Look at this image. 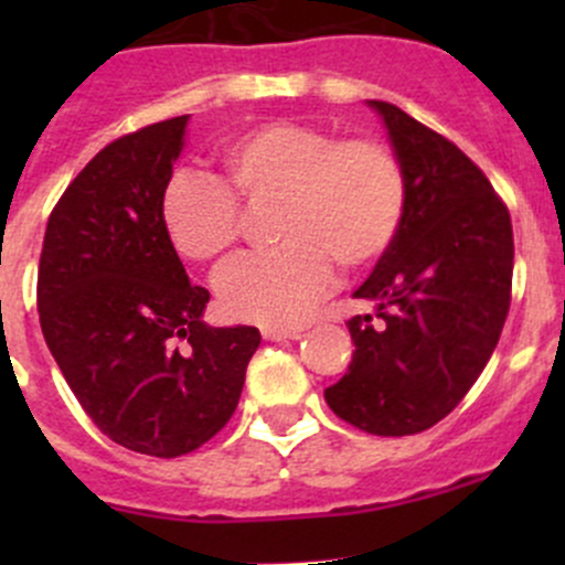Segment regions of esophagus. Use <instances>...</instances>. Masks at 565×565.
Segmentation results:
<instances>
[{
  "instance_id": "obj_1",
  "label": "esophagus",
  "mask_w": 565,
  "mask_h": 565,
  "mask_svg": "<svg viewBox=\"0 0 565 565\" xmlns=\"http://www.w3.org/2000/svg\"><path fill=\"white\" fill-rule=\"evenodd\" d=\"M267 341H287V339H300L298 330H284V328H265L262 330Z\"/></svg>"
}]
</instances>
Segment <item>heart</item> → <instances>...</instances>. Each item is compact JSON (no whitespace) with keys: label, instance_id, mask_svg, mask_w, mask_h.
Listing matches in <instances>:
<instances>
[{"label":"heart","instance_id":"heart-1","mask_svg":"<svg viewBox=\"0 0 565 565\" xmlns=\"http://www.w3.org/2000/svg\"><path fill=\"white\" fill-rule=\"evenodd\" d=\"M226 182L177 174L163 188L161 224L191 262H218L241 237V202H278L273 232L284 246L243 256L215 278L221 309L243 322L300 324L344 270L374 265L396 241L407 177L377 139H335L315 125L267 122L230 141Z\"/></svg>","mask_w":565,"mask_h":565}]
</instances>
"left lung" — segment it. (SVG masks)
Segmentation results:
<instances>
[{
  "label": "left lung",
  "mask_w": 565,
  "mask_h": 565,
  "mask_svg": "<svg viewBox=\"0 0 565 565\" xmlns=\"http://www.w3.org/2000/svg\"><path fill=\"white\" fill-rule=\"evenodd\" d=\"M369 106L404 167L407 210L355 289L380 322H347L355 352L324 402L369 435L404 437L446 418L492 358L511 303L514 232L492 182L454 141L385 100Z\"/></svg>",
  "instance_id": "1"
}]
</instances>
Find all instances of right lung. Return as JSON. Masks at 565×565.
I'll return each instance as SVG.
<instances>
[{"label": "right lung", "mask_w": 565, "mask_h": 565, "mask_svg": "<svg viewBox=\"0 0 565 565\" xmlns=\"http://www.w3.org/2000/svg\"><path fill=\"white\" fill-rule=\"evenodd\" d=\"M188 114L104 147L51 213L38 270L45 344L117 446L172 459L218 435L241 402L256 328H210L161 224Z\"/></svg>", "instance_id": "1"}]
</instances>
